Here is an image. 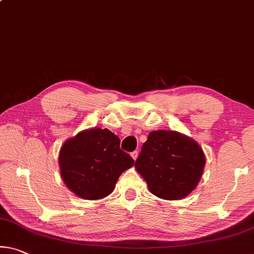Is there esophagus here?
Instances as JSON below:
<instances>
[{"label": "esophagus", "instance_id": "obj_1", "mask_svg": "<svg viewBox=\"0 0 254 254\" xmlns=\"http://www.w3.org/2000/svg\"><path fill=\"white\" fill-rule=\"evenodd\" d=\"M138 155H139L138 150H134V151H132V152H131V156H132V158H133L134 160L136 159V157H138Z\"/></svg>", "mask_w": 254, "mask_h": 254}]
</instances>
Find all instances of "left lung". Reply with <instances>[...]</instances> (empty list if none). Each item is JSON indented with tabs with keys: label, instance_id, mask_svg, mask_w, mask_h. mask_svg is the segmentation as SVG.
Segmentation results:
<instances>
[{
	"label": "left lung",
	"instance_id": "8db88e82",
	"mask_svg": "<svg viewBox=\"0 0 254 254\" xmlns=\"http://www.w3.org/2000/svg\"><path fill=\"white\" fill-rule=\"evenodd\" d=\"M206 158L195 141L175 131H154L142 144L135 168L155 195L166 200L187 196L202 175Z\"/></svg>",
	"mask_w": 254,
	"mask_h": 254
}]
</instances>
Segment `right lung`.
Here are the masks:
<instances>
[{"instance_id":"obj_1","label":"right lung","mask_w":254,"mask_h":254,"mask_svg":"<svg viewBox=\"0 0 254 254\" xmlns=\"http://www.w3.org/2000/svg\"><path fill=\"white\" fill-rule=\"evenodd\" d=\"M66 187L82 199H102L113 192L124 171L134 165L120 148V138L107 128H90L69 139L60 151Z\"/></svg>"}]
</instances>
